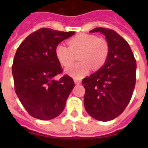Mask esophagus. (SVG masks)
<instances>
[{
  "instance_id": "esophagus-1",
  "label": "esophagus",
  "mask_w": 148,
  "mask_h": 148,
  "mask_svg": "<svg viewBox=\"0 0 148 148\" xmlns=\"http://www.w3.org/2000/svg\"><path fill=\"white\" fill-rule=\"evenodd\" d=\"M74 83H75V84H81V81L78 80V79L74 78Z\"/></svg>"
}]
</instances>
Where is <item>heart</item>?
Returning a JSON list of instances; mask_svg holds the SVG:
<instances>
[{"label":"heart","mask_w":148,"mask_h":148,"mask_svg":"<svg viewBox=\"0 0 148 148\" xmlns=\"http://www.w3.org/2000/svg\"><path fill=\"white\" fill-rule=\"evenodd\" d=\"M68 47L60 44L55 47V56L64 67L69 66L78 53L80 61L71 65L66 73L75 79H81L89 73L91 68L98 70L105 64L110 47L108 40L94 34H81L67 40Z\"/></svg>","instance_id":"obj_1"}]
</instances>
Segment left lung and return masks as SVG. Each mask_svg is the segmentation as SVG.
<instances>
[{
	"label": "left lung",
	"instance_id": "1",
	"mask_svg": "<svg viewBox=\"0 0 148 148\" xmlns=\"http://www.w3.org/2000/svg\"><path fill=\"white\" fill-rule=\"evenodd\" d=\"M90 32L105 36L110 52L105 64L83 79L84 103L93 118L108 121L118 117L131 101L136 83V60L128 43L116 31L97 27Z\"/></svg>",
	"mask_w": 148,
	"mask_h": 148
}]
</instances>
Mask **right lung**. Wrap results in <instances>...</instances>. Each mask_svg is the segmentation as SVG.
Masks as SVG:
<instances>
[{"instance_id":"obj_1","label":"right lung","mask_w":148,"mask_h":148,"mask_svg":"<svg viewBox=\"0 0 148 148\" xmlns=\"http://www.w3.org/2000/svg\"><path fill=\"white\" fill-rule=\"evenodd\" d=\"M74 34L40 28L27 37L17 48L12 65L15 92L32 117L51 120L64 109L74 82L68 75L55 80L63 69L54 51Z\"/></svg>"}]
</instances>
